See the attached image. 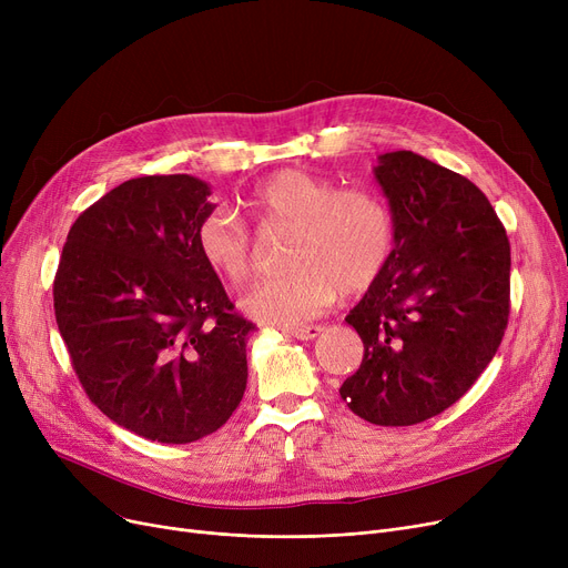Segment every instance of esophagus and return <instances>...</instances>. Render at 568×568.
I'll use <instances>...</instances> for the list:
<instances>
[{
    "label": "esophagus",
    "mask_w": 568,
    "mask_h": 568,
    "mask_svg": "<svg viewBox=\"0 0 568 568\" xmlns=\"http://www.w3.org/2000/svg\"><path fill=\"white\" fill-rule=\"evenodd\" d=\"M324 332L322 324H311V326H296V329H287V334L296 341H313Z\"/></svg>",
    "instance_id": "1"
}]
</instances>
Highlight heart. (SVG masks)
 Here are the masks:
<instances>
[{"label": "heart", "instance_id": "obj_1", "mask_svg": "<svg viewBox=\"0 0 568 568\" xmlns=\"http://www.w3.org/2000/svg\"><path fill=\"white\" fill-rule=\"evenodd\" d=\"M266 230H292L285 248L290 272L253 285L242 296L246 315L264 324L300 326L334 304L338 292L368 290L396 248L392 206L368 189H341L329 176L283 170L242 202ZM206 266L230 283L255 268V242L227 206H214L195 227Z\"/></svg>", "mask_w": 568, "mask_h": 568}]
</instances>
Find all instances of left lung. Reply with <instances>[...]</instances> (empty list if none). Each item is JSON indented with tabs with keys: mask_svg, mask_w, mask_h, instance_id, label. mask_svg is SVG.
<instances>
[{
	"mask_svg": "<svg viewBox=\"0 0 568 568\" xmlns=\"http://www.w3.org/2000/svg\"><path fill=\"white\" fill-rule=\"evenodd\" d=\"M396 221V248L345 322L364 341L341 386L375 426H414L463 398L509 322L511 246L488 197L414 152L373 168Z\"/></svg>",
	"mask_w": 568,
	"mask_h": 568,
	"instance_id": "8db88e82",
	"label": "left lung"
}]
</instances>
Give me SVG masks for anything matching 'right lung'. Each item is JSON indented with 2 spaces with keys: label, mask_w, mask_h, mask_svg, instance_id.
Returning <instances> with one entry per match:
<instances>
[{
  "label": "right lung",
  "mask_w": 568,
  "mask_h": 568,
  "mask_svg": "<svg viewBox=\"0 0 568 568\" xmlns=\"http://www.w3.org/2000/svg\"><path fill=\"white\" fill-rule=\"evenodd\" d=\"M209 195L191 174L129 179L78 216L54 276V317L82 389L152 442L212 435L246 392L253 322L195 246Z\"/></svg>",
  "instance_id": "add662e5"
}]
</instances>
